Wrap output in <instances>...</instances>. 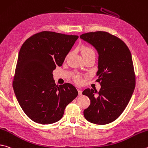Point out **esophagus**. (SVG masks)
<instances>
[{
    "label": "esophagus",
    "instance_id": "1",
    "mask_svg": "<svg viewBox=\"0 0 148 148\" xmlns=\"http://www.w3.org/2000/svg\"><path fill=\"white\" fill-rule=\"evenodd\" d=\"M78 93H79V96H82V90L78 89Z\"/></svg>",
    "mask_w": 148,
    "mask_h": 148
}]
</instances>
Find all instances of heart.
Returning <instances> with one entry per match:
<instances>
[{
    "instance_id": "obj_1",
    "label": "heart",
    "mask_w": 148,
    "mask_h": 148,
    "mask_svg": "<svg viewBox=\"0 0 148 148\" xmlns=\"http://www.w3.org/2000/svg\"><path fill=\"white\" fill-rule=\"evenodd\" d=\"M91 53H95L94 50L90 47H82V56H85ZM75 80L77 83H81L82 82V78L81 76H76L75 77Z\"/></svg>"
}]
</instances>
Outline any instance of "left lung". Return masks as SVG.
<instances>
[{
  "instance_id": "8db88e82",
  "label": "left lung",
  "mask_w": 148,
  "mask_h": 148,
  "mask_svg": "<svg viewBox=\"0 0 148 148\" xmlns=\"http://www.w3.org/2000/svg\"><path fill=\"white\" fill-rule=\"evenodd\" d=\"M80 38L96 48L98 53L96 76L101 88L98 92L87 88L82 94L90 104L83 111L85 119L98 125L107 124L124 111L135 87L131 53L124 42L106 32H88Z\"/></svg>"
}]
</instances>
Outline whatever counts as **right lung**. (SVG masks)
Returning a JSON list of instances; mask_svg holds the SVG:
<instances>
[{
    "label": "right lung",
    "mask_w": 148,
    "mask_h": 148,
    "mask_svg": "<svg viewBox=\"0 0 148 148\" xmlns=\"http://www.w3.org/2000/svg\"><path fill=\"white\" fill-rule=\"evenodd\" d=\"M77 36L41 32L26 40L18 53L13 90L25 113L41 124L55 123L78 92L71 83L57 86L53 77Z\"/></svg>",
    "instance_id": "right-lung-1"
}]
</instances>
